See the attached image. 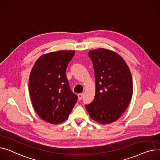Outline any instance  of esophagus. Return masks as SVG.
I'll return each instance as SVG.
<instances>
[{
	"label": "esophagus",
	"mask_w": 160,
	"mask_h": 160,
	"mask_svg": "<svg viewBox=\"0 0 160 160\" xmlns=\"http://www.w3.org/2000/svg\"><path fill=\"white\" fill-rule=\"evenodd\" d=\"M78 99L79 100H81L82 98V97H83V93H78Z\"/></svg>",
	"instance_id": "34e87169"
}]
</instances>
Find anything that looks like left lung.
Masks as SVG:
<instances>
[{
  "mask_svg": "<svg viewBox=\"0 0 160 160\" xmlns=\"http://www.w3.org/2000/svg\"><path fill=\"white\" fill-rule=\"evenodd\" d=\"M96 79L93 101L85 105L90 118L101 124L118 120L128 107L133 93L132 79L125 60L105 48L91 50Z\"/></svg>",
  "mask_w": 160,
  "mask_h": 160,
  "instance_id": "1",
  "label": "left lung"
}]
</instances>
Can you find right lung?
Masks as SVG:
<instances>
[{
  "label": "right lung",
  "instance_id": "add662e5",
  "mask_svg": "<svg viewBox=\"0 0 160 160\" xmlns=\"http://www.w3.org/2000/svg\"><path fill=\"white\" fill-rule=\"evenodd\" d=\"M73 50L44 54L36 61L30 72L29 92L36 113L44 121L59 124L67 119L78 101L66 76Z\"/></svg>",
  "mask_w": 160,
  "mask_h": 160
}]
</instances>
